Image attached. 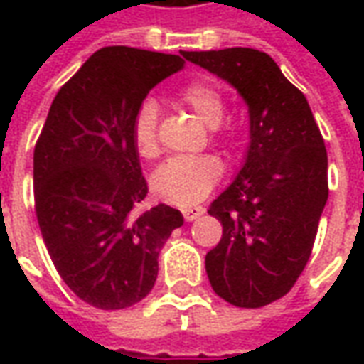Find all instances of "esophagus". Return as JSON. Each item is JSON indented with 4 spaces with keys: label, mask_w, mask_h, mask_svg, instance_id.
<instances>
[{
    "label": "esophagus",
    "mask_w": 364,
    "mask_h": 364,
    "mask_svg": "<svg viewBox=\"0 0 364 364\" xmlns=\"http://www.w3.org/2000/svg\"><path fill=\"white\" fill-rule=\"evenodd\" d=\"M181 213H183V216H185V220L193 222V220H197V218H200V216L205 214V208H203V206H185Z\"/></svg>",
    "instance_id": "esophagus-1"
}]
</instances>
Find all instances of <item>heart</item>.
<instances>
[{
	"mask_svg": "<svg viewBox=\"0 0 364 364\" xmlns=\"http://www.w3.org/2000/svg\"><path fill=\"white\" fill-rule=\"evenodd\" d=\"M181 101L208 128H218L226 117L224 97L214 85L195 82L181 91ZM132 140L142 158L158 154V105L146 99L132 120ZM222 175L220 161L213 156H181L167 159L151 175L154 195L171 205H195L213 191Z\"/></svg>",
	"mask_w": 364,
	"mask_h": 364,
	"instance_id": "b5f03b06",
	"label": "heart"
}]
</instances>
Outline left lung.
<instances>
[{"instance_id": "obj_1", "label": "left lung", "mask_w": 364, "mask_h": 364, "mask_svg": "<svg viewBox=\"0 0 364 364\" xmlns=\"http://www.w3.org/2000/svg\"><path fill=\"white\" fill-rule=\"evenodd\" d=\"M230 83L250 117L244 164L208 208L222 240L206 253L214 292L240 308L284 296L312 253L328 203V151L310 105L265 52H183Z\"/></svg>"}]
</instances>
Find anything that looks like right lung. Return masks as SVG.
<instances>
[{
	"label": "right lung",
	"mask_w": 364,
	"mask_h": 364,
	"mask_svg": "<svg viewBox=\"0 0 364 364\" xmlns=\"http://www.w3.org/2000/svg\"><path fill=\"white\" fill-rule=\"evenodd\" d=\"M175 54L107 46L52 101L33 156L38 226L54 267L75 296L120 310L150 294L159 250L183 214L148 195L132 120L159 82L177 74Z\"/></svg>",
	"instance_id": "obj_1"
}]
</instances>
